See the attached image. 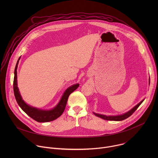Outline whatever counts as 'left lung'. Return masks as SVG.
<instances>
[{"label":"left lung","instance_id":"8db88e82","mask_svg":"<svg viewBox=\"0 0 158 158\" xmlns=\"http://www.w3.org/2000/svg\"><path fill=\"white\" fill-rule=\"evenodd\" d=\"M150 80V79H149ZM150 82V81H149ZM144 101V100H143ZM143 101H142L141 102H139L138 104H137L136 106H135L134 108H132L131 110H130L129 112H126V113L123 114V115H119V116H107L105 115H102V114H96L94 113V115H96V116L101 118V119H103L104 120H108V121H123L124 120L126 119H127V118H129V116H131L134 112H135L138 107L141 104V103L143 102Z\"/></svg>","mask_w":158,"mask_h":158}]
</instances>
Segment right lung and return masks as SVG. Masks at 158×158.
Wrapping results in <instances>:
<instances>
[{"mask_svg": "<svg viewBox=\"0 0 158 158\" xmlns=\"http://www.w3.org/2000/svg\"><path fill=\"white\" fill-rule=\"evenodd\" d=\"M18 59L15 67L14 70V82H13V88H14V93L17 102L18 103L19 106L20 108L23 110L26 113L30 116L34 120L39 122V123H45V122H50L54 121L60 117L65 109L67 99L69 95L74 92L75 90L79 87V84H77L69 87L67 89L65 92L64 93V95L62 96L59 103L53 109L50 110H43L36 109L35 107H32L31 106H28L26 104L24 101L22 100L17 87V65L19 63Z\"/></svg>", "mask_w": 158, "mask_h": 158, "instance_id": "right-lung-1", "label": "right lung"}]
</instances>
